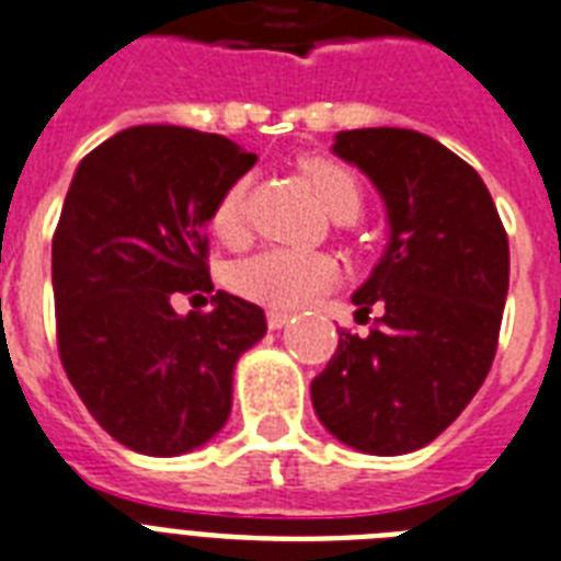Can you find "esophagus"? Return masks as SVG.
<instances>
[{
    "label": "esophagus",
    "mask_w": 561,
    "mask_h": 561,
    "mask_svg": "<svg viewBox=\"0 0 561 561\" xmlns=\"http://www.w3.org/2000/svg\"><path fill=\"white\" fill-rule=\"evenodd\" d=\"M266 321H268V328H272V330H280V328H286L289 321H293V312L268 310V312H266Z\"/></svg>",
    "instance_id": "esophagus-1"
}]
</instances>
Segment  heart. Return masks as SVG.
Segmentation results:
<instances>
[{"mask_svg": "<svg viewBox=\"0 0 561 561\" xmlns=\"http://www.w3.org/2000/svg\"><path fill=\"white\" fill-rule=\"evenodd\" d=\"M301 172L310 181L312 193L319 195V202L333 216L357 219L363 210V184L348 167L330 158H307L301 163ZM249 175L237 178L213 207L210 228L221 242L237 245L249 231ZM336 275H340V263L324 251L275 245V249L257 251L240 260L231 272V284L251 301L289 310L316 298L321 289H328Z\"/></svg>", "mask_w": 561, "mask_h": 561, "instance_id": "obj_1", "label": "heart"}]
</instances>
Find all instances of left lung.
<instances>
[{
  "instance_id": "obj_1",
  "label": "left lung",
  "mask_w": 561,
  "mask_h": 561,
  "mask_svg": "<svg viewBox=\"0 0 561 561\" xmlns=\"http://www.w3.org/2000/svg\"><path fill=\"white\" fill-rule=\"evenodd\" d=\"M333 151L371 178L389 245L354 293L366 336L342 330L310 383L333 436L375 457L430 445L492 368L510 289V240L483 178L427 134L340 131Z\"/></svg>"
}]
</instances>
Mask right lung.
I'll return each mask as SVG.
<instances>
[{"label":"right lung","mask_w":561,"mask_h":561,"mask_svg":"<svg viewBox=\"0 0 561 561\" xmlns=\"http://www.w3.org/2000/svg\"><path fill=\"white\" fill-rule=\"evenodd\" d=\"M257 163L219 134L134 125L76 169L51 240L58 354L99 424L146 457L204 445L231 415L233 366L266 336L257 304L216 293L213 310H172L210 293L204 225Z\"/></svg>","instance_id":"obj_1"}]
</instances>
